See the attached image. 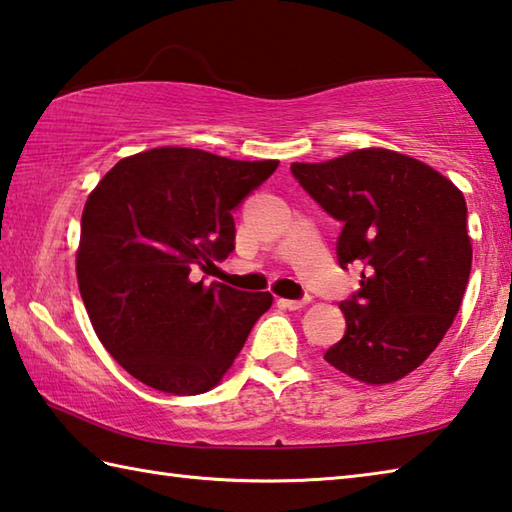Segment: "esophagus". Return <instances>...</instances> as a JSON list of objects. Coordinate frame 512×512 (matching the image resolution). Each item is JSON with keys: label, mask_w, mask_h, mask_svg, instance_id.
<instances>
[{"label": "esophagus", "mask_w": 512, "mask_h": 512, "mask_svg": "<svg viewBox=\"0 0 512 512\" xmlns=\"http://www.w3.org/2000/svg\"><path fill=\"white\" fill-rule=\"evenodd\" d=\"M277 304H280L282 309L297 311V309H304V306L309 304V300H284V297H280V300H277Z\"/></svg>", "instance_id": "esophagus-1"}]
</instances>
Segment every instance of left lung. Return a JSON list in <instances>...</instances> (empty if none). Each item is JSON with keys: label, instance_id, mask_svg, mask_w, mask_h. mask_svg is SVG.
<instances>
[{"label": "left lung", "instance_id": "1", "mask_svg": "<svg viewBox=\"0 0 512 512\" xmlns=\"http://www.w3.org/2000/svg\"><path fill=\"white\" fill-rule=\"evenodd\" d=\"M291 172L342 221L340 266H362L358 293L340 304L345 338L324 360L358 383H396L423 365L459 313L472 266L463 192L385 147L291 163Z\"/></svg>", "mask_w": 512, "mask_h": 512}]
</instances>
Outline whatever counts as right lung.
<instances>
[{
    "label": "right lung",
    "instance_id": "obj_1",
    "mask_svg": "<svg viewBox=\"0 0 512 512\" xmlns=\"http://www.w3.org/2000/svg\"><path fill=\"white\" fill-rule=\"evenodd\" d=\"M280 161L190 147L120 159L82 210L76 273L96 336L127 374L167 394L217 387L271 293L194 282L235 248V210Z\"/></svg>",
    "mask_w": 512,
    "mask_h": 512
}]
</instances>
